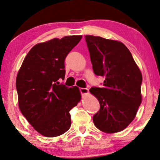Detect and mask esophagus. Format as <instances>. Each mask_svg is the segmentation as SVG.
<instances>
[{"instance_id":"esophagus-1","label":"esophagus","mask_w":160,"mask_h":160,"mask_svg":"<svg viewBox=\"0 0 160 160\" xmlns=\"http://www.w3.org/2000/svg\"><path fill=\"white\" fill-rule=\"evenodd\" d=\"M80 92L81 94H86L88 93V89L87 88H80Z\"/></svg>"}]
</instances>
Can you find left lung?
Segmentation results:
<instances>
[{
  "label": "left lung",
  "mask_w": 160,
  "mask_h": 160,
  "mask_svg": "<svg viewBox=\"0 0 160 160\" xmlns=\"http://www.w3.org/2000/svg\"><path fill=\"white\" fill-rule=\"evenodd\" d=\"M85 39L94 74L105 78L102 88L89 90L100 105L93 122L103 132H119L134 120L142 102V74L122 43L93 35Z\"/></svg>",
  "instance_id": "obj_1"
}]
</instances>
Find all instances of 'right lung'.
<instances>
[{"instance_id": "add662e5", "label": "right lung", "mask_w": 160, "mask_h": 160, "mask_svg": "<svg viewBox=\"0 0 160 160\" xmlns=\"http://www.w3.org/2000/svg\"><path fill=\"white\" fill-rule=\"evenodd\" d=\"M66 36L38 43L26 56L16 78L19 108L40 134L60 136L71 126L70 110L81 96L77 86L58 82L65 78V59L81 40Z\"/></svg>"}]
</instances>
